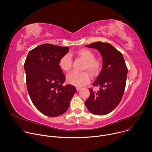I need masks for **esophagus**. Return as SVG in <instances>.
<instances>
[{
	"label": "esophagus",
	"mask_w": 152,
	"mask_h": 152,
	"mask_svg": "<svg viewBox=\"0 0 152 152\" xmlns=\"http://www.w3.org/2000/svg\"><path fill=\"white\" fill-rule=\"evenodd\" d=\"M80 89H81L80 88H76V91H79Z\"/></svg>",
	"instance_id": "34e87169"
}]
</instances>
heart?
I'll return each instance as SVG.
<instances>
[{
    "instance_id": "heart-1",
    "label": "heart",
    "mask_w": 152,
    "mask_h": 152,
    "mask_svg": "<svg viewBox=\"0 0 152 152\" xmlns=\"http://www.w3.org/2000/svg\"><path fill=\"white\" fill-rule=\"evenodd\" d=\"M77 55L85 61L83 66V70H88L92 76L99 74L102 67V62L99 59L94 58V53L88 49H81L76 53ZM72 57L69 53L65 54L59 61L61 70L65 72L70 71L72 67ZM68 83L76 87H81L90 82V77L87 72H72L66 76Z\"/></svg>"
}]
</instances>
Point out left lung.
Here are the masks:
<instances>
[{
  "mask_svg": "<svg viewBox=\"0 0 152 152\" xmlns=\"http://www.w3.org/2000/svg\"><path fill=\"white\" fill-rule=\"evenodd\" d=\"M85 46L98 50L102 56V69L93 83L100 89H89L90 96L85 102L89 111L105 115L113 111L121 101L126 83L127 68L121 53L109 43L97 42Z\"/></svg>",
  "mask_w": 152,
  "mask_h": 152,
  "instance_id": "1",
  "label": "left lung"
}]
</instances>
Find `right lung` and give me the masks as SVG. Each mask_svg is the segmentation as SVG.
I'll use <instances>...</instances> for the list:
<instances>
[{"instance_id":"obj_1","label":"right lung","mask_w":152,"mask_h":152,"mask_svg":"<svg viewBox=\"0 0 152 152\" xmlns=\"http://www.w3.org/2000/svg\"><path fill=\"white\" fill-rule=\"evenodd\" d=\"M69 48L42 44L31 50L24 64L31 100L42 113L56 117L64 113L76 92L71 85H63L65 76L59 66Z\"/></svg>"}]
</instances>
